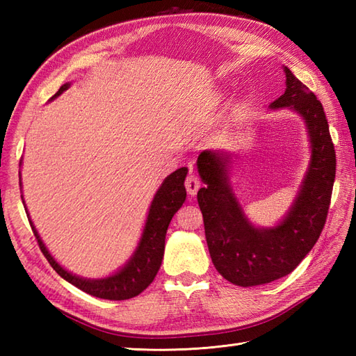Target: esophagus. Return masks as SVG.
<instances>
[{
	"label": "esophagus",
	"instance_id": "34e87169",
	"mask_svg": "<svg viewBox=\"0 0 356 356\" xmlns=\"http://www.w3.org/2000/svg\"><path fill=\"white\" fill-rule=\"evenodd\" d=\"M185 186H186L188 194L194 195L195 193L199 191V188H200V180H199V177L195 176V174H190V176H188L186 180H185Z\"/></svg>",
	"mask_w": 356,
	"mask_h": 356
}]
</instances>
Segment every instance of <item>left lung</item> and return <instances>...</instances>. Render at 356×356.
Returning a JSON list of instances; mask_svg holds the SVG:
<instances>
[{
    "mask_svg": "<svg viewBox=\"0 0 356 356\" xmlns=\"http://www.w3.org/2000/svg\"><path fill=\"white\" fill-rule=\"evenodd\" d=\"M284 73L286 92L270 102V108L291 107L303 116L312 161L298 197L282 223L272 229H257L246 220L226 180L228 153L205 149L197 159L205 184L197 202L211 260L223 278L243 287L270 283L298 266L320 238L334 190L337 156L323 105L287 67Z\"/></svg>",
    "mask_w": 356,
    "mask_h": 356,
    "instance_id": "8db88e82",
    "label": "left lung"
}]
</instances>
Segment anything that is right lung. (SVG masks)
<instances>
[{
    "mask_svg": "<svg viewBox=\"0 0 356 356\" xmlns=\"http://www.w3.org/2000/svg\"><path fill=\"white\" fill-rule=\"evenodd\" d=\"M67 88H69V84H64L53 97L59 96ZM186 172L188 170L184 166V168L176 170L171 176L165 179L161 190L156 193L154 200L151 203L145 229H143L138 251L134 252L133 259L128 261L127 266L120 269L118 274L104 280H84L76 275H72L70 272L63 269L53 260V257L49 254L47 249L42 245L40 236H38L35 226L30 222L41 252L50 263V266L64 280H67L73 286H76L78 289L93 295V297L104 300H128L136 297V295L145 291L153 283L157 270L161 268L165 251L166 229H168L172 216L184 205L186 197Z\"/></svg>",
    "mask_w": 356,
    "mask_h": 356,
    "instance_id": "1",
    "label": "right lung"
}]
</instances>
